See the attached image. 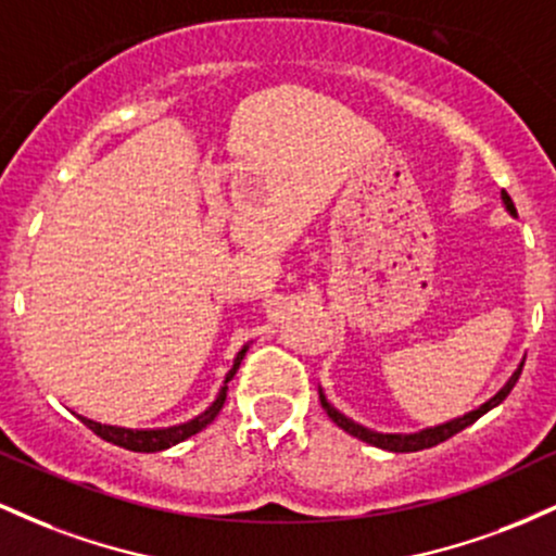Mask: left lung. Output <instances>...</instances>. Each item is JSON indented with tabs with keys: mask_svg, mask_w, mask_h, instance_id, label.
<instances>
[{
	"mask_svg": "<svg viewBox=\"0 0 556 556\" xmlns=\"http://www.w3.org/2000/svg\"><path fill=\"white\" fill-rule=\"evenodd\" d=\"M502 201H504V206H507L509 212L515 214L513 198L504 193V190H502ZM522 363H526V361H522ZM522 363L518 366V371L509 376L507 384H504V387L500 389V392L494 394V397L483 402L481 407H476V410L465 413L463 418L446 420V424L431 426V429H424V431H418V433H379V431H371V429H363V426L353 424V420H350V418H344L342 413H337L334 407H331L329 402H327V397H324V394H318V397H321V407H324V410H327V416H329L331 420H334V424L340 426V429L348 431L350 437L361 439V442H366V444L381 446V450H389V452H418V450H429V446H437V444L446 442V439H450V437H455V433H460L463 429H468L470 424H476V420L481 418L483 413H489L491 407L500 405V402H502L504 397H507L509 392H513V387L518 384L520 371H522Z\"/></svg>",
	"mask_w": 556,
	"mask_h": 556,
	"instance_id": "8db88e82",
	"label": "left lung"
}]
</instances>
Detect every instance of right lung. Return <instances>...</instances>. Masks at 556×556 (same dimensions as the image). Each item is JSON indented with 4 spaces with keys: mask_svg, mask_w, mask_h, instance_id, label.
Instances as JSON below:
<instances>
[{
    "mask_svg": "<svg viewBox=\"0 0 556 556\" xmlns=\"http://www.w3.org/2000/svg\"><path fill=\"white\" fill-rule=\"evenodd\" d=\"M245 350L248 348H242L240 353H238V358H235L232 368H229V374H227V379H225V387H222V392L216 394V400L212 402V407H208V410H203L201 416H195L193 420H188V424L172 426V429L132 431V429H119V426L96 424V420H88V418H83V416H78V418L88 426V429L96 433V437H101V439H104V442L125 446V450H130V452H162V450H167V446L180 444L188 437H193V433H198L201 429H206V426L212 424L216 416H219L222 405H225V400H227V381H232V376L238 374L240 363H242V358H245Z\"/></svg>",
    "mask_w": 556,
    "mask_h": 556,
    "instance_id": "1",
    "label": "right lung"
}]
</instances>
